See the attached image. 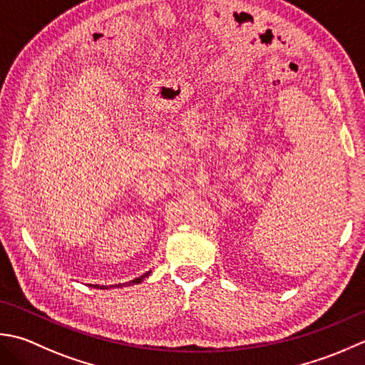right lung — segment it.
Listing matches in <instances>:
<instances>
[{
	"mask_svg": "<svg viewBox=\"0 0 365 365\" xmlns=\"http://www.w3.org/2000/svg\"><path fill=\"white\" fill-rule=\"evenodd\" d=\"M151 274V271H148V272H145L143 276H140V277H137V279H133V280H130V282H125V284H118V285H115V287H130V285H135V284H140V282H143L145 280V277H148ZM91 287H94V288H101V289H108V288H115L113 285H108V287H106V285H91Z\"/></svg>",
	"mask_w": 365,
	"mask_h": 365,
	"instance_id": "add662e5",
	"label": "right lung"
}]
</instances>
